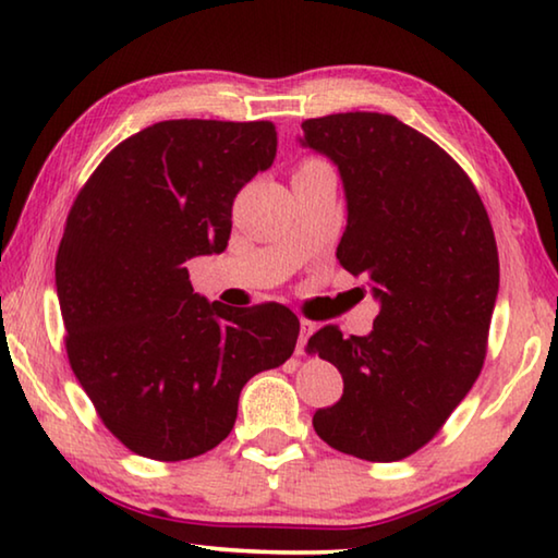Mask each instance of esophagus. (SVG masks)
<instances>
[{
	"label": "esophagus",
	"mask_w": 558,
	"mask_h": 558,
	"mask_svg": "<svg viewBox=\"0 0 558 558\" xmlns=\"http://www.w3.org/2000/svg\"><path fill=\"white\" fill-rule=\"evenodd\" d=\"M315 323H310V319H300V337H298V354H302L305 352V344H307V339H310V335L315 332Z\"/></svg>",
	"instance_id": "esophagus-1"
}]
</instances>
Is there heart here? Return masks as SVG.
Masks as SVG:
<instances>
[{
  "label": "heart",
  "instance_id": "b5f03b06",
  "mask_svg": "<svg viewBox=\"0 0 558 558\" xmlns=\"http://www.w3.org/2000/svg\"><path fill=\"white\" fill-rule=\"evenodd\" d=\"M315 165H325V162H323V159H315V157H310V159H302V162H300V167H298V169L315 167Z\"/></svg>",
  "mask_w": 558,
  "mask_h": 558
}]
</instances>
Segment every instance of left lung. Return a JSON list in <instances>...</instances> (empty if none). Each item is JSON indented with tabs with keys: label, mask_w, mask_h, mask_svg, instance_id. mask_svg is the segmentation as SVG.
<instances>
[{
	"label": "left lung",
	"mask_w": 558,
	"mask_h": 558,
	"mask_svg": "<svg viewBox=\"0 0 558 558\" xmlns=\"http://www.w3.org/2000/svg\"><path fill=\"white\" fill-rule=\"evenodd\" d=\"M302 132L344 182L337 258L381 302L372 335L327 325L310 337L305 352L344 379L313 426L347 456L403 460L438 436L483 372L499 290L493 223L465 169L399 118L337 112Z\"/></svg>",
	"instance_id": "8db88e82"
}]
</instances>
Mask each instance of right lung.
Here are the masks:
<instances>
[{
	"instance_id": "right-lung-1",
	"label": "right lung",
	"mask_w": 558,
	"mask_h": 558,
	"mask_svg": "<svg viewBox=\"0 0 558 558\" xmlns=\"http://www.w3.org/2000/svg\"><path fill=\"white\" fill-rule=\"evenodd\" d=\"M268 120H165L110 149L75 196L56 256L69 364L128 450L177 462L229 436L239 396L286 364L280 302L199 298L184 263L221 253L243 184L276 159Z\"/></svg>"
}]
</instances>
